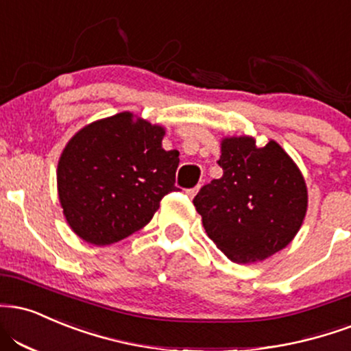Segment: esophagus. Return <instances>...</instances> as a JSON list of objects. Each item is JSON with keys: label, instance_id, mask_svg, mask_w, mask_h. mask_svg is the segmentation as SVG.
Wrapping results in <instances>:
<instances>
[{"label": "esophagus", "instance_id": "1", "mask_svg": "<svg viewBox=\"0 0 351 351\" xmlns=\"http://www.w3.org/2000/svg\"><path fill=\"white\" fill-rule=\"evenodd\" d=\"M199 184H197V186H194V188H191V189H186V194L189 197H194L197 194V191H199Z\"/></svg>", "mask_w": 351, "mask_h": 351}]
</instances>
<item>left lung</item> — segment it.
<instances>
[{"label": "left lung", "mask_w": 351, "mask_h": 351, "mask_svg": "<svg viewBox=\"0 0 351 351\" xmlns=\"http://www.w3.org/2000/svg\"><path fill=\"white\" fill-rule=\"evenodd\" d=\"M223 175L193 199L208 237L230 261L267 260L293 242L307 213L302 171L273 138L256 145L252 135L221 138Z\"/></svg>", "instance_id": "left-lung-1"}]
</instances>
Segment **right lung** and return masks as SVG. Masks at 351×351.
Masks as SVG:
<instances>
[{
    "label": "right lung",
    "mask_w": 351,
    "mask_h": 351,
    "mask_svg": "<svg viewBox=\"0 0 351 351\" xmlns=\"http://www.w3.org/2000/svg\"><path fill=\"white\" fill-rule=\"evenodd\" d=\"M163 125L124 111L93 121L66 142L57 191L70 229L91 245L128 239L175 191L178 150H163Z\"/></svg>",
    "instance_id": "1"
}]
</instances>
